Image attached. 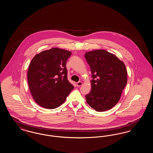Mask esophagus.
<instances>
[{
	"instance_id": "obj_1",
	"label": "esophagus",
	"mask_w": 153,
	"mask_h": 153,
	"mask_svg": "<svg viewBox=\"0 0 153 153\" xmlns=\"http://www.w3.org/2000/svg\"><path fill=\"white\" fill-rule=\"evenodd\" d=\"M82 84H82V82L81 81H79V82H76V85H77V87H80V86H81Z\"/></svg>"
}]
</instances>
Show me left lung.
<instances>
[{
  "mask_svg": "<svg viewBox=\"0 0 153 153\" xmlns=\"http://www.w3.org/2000/svg\"><path fill=\"white\" fill-rule=\"evenodd\" d=\"M85 58L92 74V90L85 96L86 101L97 112L111 109L127 84L126 66L115 55L102 49L87 52Z\"/></svg>",
  "mask_w": 153,
  "mask_h": 153,
  "instance_id": "obj_1",
  "label": "left lung"
}]
</instances>
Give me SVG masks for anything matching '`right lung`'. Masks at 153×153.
Returning <instances> with one entry per match:
<instances>
[{
	"instance_id": "1",
	"label": "right lung",
	"mask_w": 153,
	"mask_h": 153,
	"mask_svg": "<svg viewBox=\"0 0 153 153\" xmlns=\"http://www.w3.org/2000/svg\"><path fill=\"white\" fill-rule=\"evenodd\" d=\"M72 53L57 48L36 54L30 62L27 80L34 101L46 109L56 108L74 88L68 80L66 61Z\"/></svg>"
}]
</instances>
